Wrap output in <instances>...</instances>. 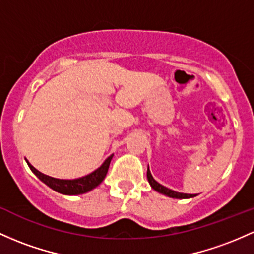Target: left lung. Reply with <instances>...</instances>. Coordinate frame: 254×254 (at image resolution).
Here are the masks:
<instances>
[{
  "mask_svg": "<svg viewBox=\"0 0 254 254\" xmlns=\"http://www.w3.org/2000/svg\"><path fill=\"white\" fill-rule=\"evenodd\" d=\"M147 178H148V182L149 185L152 186V188L154 189V190L159 191V193L164 194V195H168L170 197H176V199H188V197H193L195 195L193 194H183V193H177V191L175 190H171V189L166 188V187L159 185L157 181L154 180L152 176V174H150L149 171V168L147 170Z\"/></svg>",
  "mask_w": 254,
  "mask_h": 254,
  "instance_id": "left-lung-1",
  "label": "left lung"
}]
</instances>
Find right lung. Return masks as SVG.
<instances>
[{
    "label": "right lung",
    "mask_w": 254,
    "mask_h": 254,
    "mask_svg": "<svg viewBox=\"0 0 254 254\" xmlns=\"http://www.w3.org/2000/svg\"><path fill=\"white\" fill-rule=\"evenodd\" d=\"M112 157L113 155H111V157L106 159L105 163L99 169L95 170V171L91 172L90 175L82 178H77V180H58V178L49 177L47 175L42 174L38 170H36L27 160L26 163L33 174L40 178L42 182L46 183L52 189H54L55 191L66 195H77L91 190V189L95 188V187L99 186L104 181L106 174L108 171V168H110V163Z\"/></svg>",
    "instance_id": "obj_1"
}]
</instances>
